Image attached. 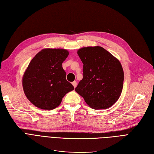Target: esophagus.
Segmentation results:
<instances>
[{
    "label": "esophagus",
    "mask_w": 154,
    "mask_h": 154,
    "mask_svg": "<svg viewBox=\"0 0 154 154\" xmlns=\"http://www.w3.org/2000/svg\"><path fill=\"white\" fill-rule=\"evenodd\" d=\"M72 85L74 86V87L75 88V87H76V85H77V82H76V81H74V82L72 83Z\"/></svg>",
    "instance_id": "1"
}]
</instances>
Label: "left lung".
Here are the masks:
<instances>
[{
	"label": "left lung",
	"instance_id": "left-lung-1",
	"mask_svg": "<svg viewBox=\"0 0 154 154\" xmlns=\"http://www.w3.org/2000/svg\"><path fill=\"white\" fill-rule=\"evenodd\" d=\"M83 63V79L75 88L93 109L112 106L122 94L124 72L119 60L100 46L79 49Z\"/></svg>",
	"mask_w": 154,
	"mask_h": 154
}]
</instances>
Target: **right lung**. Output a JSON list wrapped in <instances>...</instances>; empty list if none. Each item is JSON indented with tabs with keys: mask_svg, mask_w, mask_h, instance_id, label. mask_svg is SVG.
Listing matches in <instances>:
<instances>
[{
	"mask_svg": "<svg viewBox=\"0 0 154 154\" xmlns=\"http://www.w3.org/2000/svg\"><path fill=\"white\" fill-rule=\"evenodd\" d=\"M64 49L46 48L31 60L22 77L23 90L32 104L43 110H53L74 87L66 80L62 65L69 55Z\"/></svg>",
	"mask_w": 154,
	"mask_h": 154,
	"instance_id": "1",
	"label": "right lung"
}]
</instances>
